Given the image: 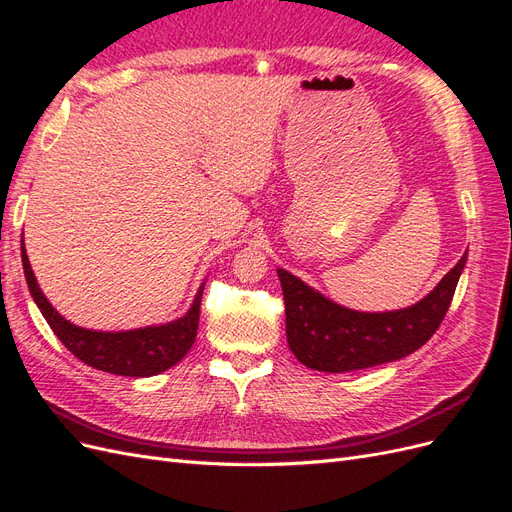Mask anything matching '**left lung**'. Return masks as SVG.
<instances>
[{
	"label": "left lung",
	"instance_id": "8db88e82",
	"mask_svg": "<svg viewBox=\"0 0 512 512\" xmlns=\"http://www.w3.org/2000/svg\"><path fill=\"white\" fill-rule=\"evenodd\" d=\"M466 256H461L425 299L395 312H354L327 299L292 273L277 269L292 354L305 367L331 374L404 359L425 346L438 331L466 267Z\"/></svg>",
	"mask_w": 512,
	"mask_h": 512
}]
</instances>
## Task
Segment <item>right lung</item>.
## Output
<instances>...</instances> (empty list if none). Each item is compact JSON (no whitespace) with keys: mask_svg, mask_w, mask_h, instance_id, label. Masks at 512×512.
Listing matches in <instances>:
<instances>
[{"mask_svg":"<svg viewBox=\"0 0 512 512\" xmlns=\"http://www.w3.org/2000/svg\"><path fill=\"white\" fill-rule=\"evenodd\" d=\"M21 258L29 292H32L44 320L49 322V327L59 337V342L64 344L76 359L87 363L89 367H96L100 371H106V374L115 376L149 378L177 365L192 348L198 331L200 299H203L205 286H200V290L196 292V299L190 307V312L173 322L134 331H91L68 322L49 301H46L44 292L36 282L32 265H29L23 239Z\"/></svg>","mask_w":512,"mask_h":512,"instance_id":"add662e5","label":"right lung"}]
</instances>
